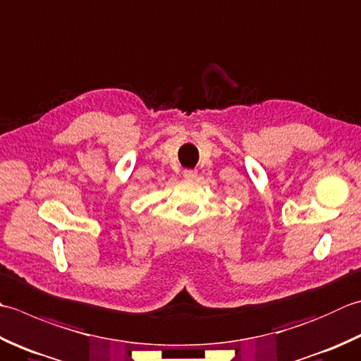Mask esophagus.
I'll return each instance as SVG.
<instances>
[{
	"label": "esophagus",
	"instance_id": "34e87169",
	"mask_svg": "<svg viewBox=\"0 0 361 361\" xmlns=\"http://www.w3.org/2000/svg\"><path fill=\"white\" fill-rule=\"evenodd\" d=\"M197 175H199V173H197V171H192V169H186V171L183 172V178L192 181V180L197 178Z\"/></svg>",
	"mask_w": 361,
	"mask_h": 361
}]
</instances>
